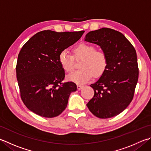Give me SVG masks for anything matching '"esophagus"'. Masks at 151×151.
I'll use <instances>...</instances> for the list:
<instances>
[{
	"mask_svg": "<svg viewBox=\"0 0 151 151\" xmlns=\"http://www.w3.org/2000/svg\"><path fill=\"white\" fill-rule=\"evenodd\" d=\"M84 88V86H82V85H81V84H78L77 85V89L78 90H81L82 88Z\"/></svg>",
	"mask_w": 151,
	"mask_h": 151,
	"instance_id": "esophagus-1",
	"label": "esophagus"
}]
</instances>
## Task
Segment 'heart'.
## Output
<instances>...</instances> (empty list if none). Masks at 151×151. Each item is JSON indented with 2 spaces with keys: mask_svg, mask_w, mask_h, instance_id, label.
<instances>
[{
  "mask_svg": "<svg viewBox=\"0 0 151 151\" xmlns=\"http://www.w3.org/2000/svg\"><path fill=\"white\" fill-rule=\"evenodd\" d=\"M73 57L63 50L58 56V61L62 69L66 73L74 69V58L81 59L79 67L81 69L74 71L67 76L69 81L76 84H84L89 82L94 75L100 77L105 72L108 66V59L102 50H96L94 46L82 43L73 49Z\"/></svg>",
  "mask_w": 151,
  "mask_h": 151,
  "instance_id": "heart-1",
  "label": "heart"
}]
</instances>
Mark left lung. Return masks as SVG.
Segmentation results:
<instances>
[{"instance_id": "left-lung-1", "label": "left lung", "mask_w": 151, "mask_h": 151, "mask_svg": "<svg viewBox=\"0 0 151 151\" xmlns=\"http://www.w3.org/2000/svg\"><path fill=\"white\" fill-rule=\"evenodd\" d=\"M85 40L101 46L108 59L104 74L90 85L94 95L87 107L99 119L117 116L134 98L139 78L136 51L124 35L109 28L89 32Z\"/></svg>"}]
</instances>
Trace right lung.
I'll list each match as a JSON object with an SVG mask.
<instances>
[{"label": "right lung", "instance_id": "obj_1", "mask_svg": "<svg viewBox=\"0 0 151 151\" xmlns=\"http://www.w3.org/2000/svg\"><path fill=\"white\" fill-rule=\"evenodd\" d=\"M84 32L40 31L21 49L16 67L20 96L26 107L35 114L53 118L67 107L70 93L76 90V84L62 82L65 75L58 56Z\"/></svg>", "mask_w": 151, "mask_h": 151}]
</instances>
